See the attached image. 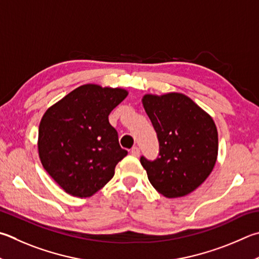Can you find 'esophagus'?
<instances>
[{"mask_svg": "<svg viewBox=\"0 0 259 259\" xmlns=\"http://www.w3.org/2000/svg\"><path fill=\"white\" fill-rule=\"evenodd\" d=\"M131 154L134 155V156H139L140 154V149L137 147V146H135V147L131 149Z\"/></svg>", "mask_w": 259, "mask_h": 259, "instance_id": "34e87169", "label": "esophagus"}]
</instances>
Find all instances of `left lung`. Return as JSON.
<instances>
[{
  "label": "left lung",
  "mask_w": 259,
  "mask_h": 259,
  "mask_svg": "<svg viewBox=\"0 0 259 259\" xmlns=\"http://www.w3.org/2000/svg\"><path fill=\"white\" fill-rule=\"evenodd\" d=\"M142 101L159 143L155 161L140 157L149 182L167 198L190 194L208 178L218 159L213 117L181 93L146 94Z\"/></svg>",
  "instance_id": "left-lung-1"
}]
</instances>
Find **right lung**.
Instances as JSON below:
<instances>
[{"instance_id": "add662e5", "label": "right lung", "mask_w": 259, "mask_h": 259, "mask_svg": "<svg viewBox=\"0 0 259 259\" xmlns=\"http://www.w3.org/2000/svg\"><path fill=\"white\" fill-rule=\"evenodd\" d=\"M128 96L123 88L87 83L49 107L38 129V155L46 172L74 197H91L114 176L126 156L109 114Z\"/></svg>"}]
</instances>
